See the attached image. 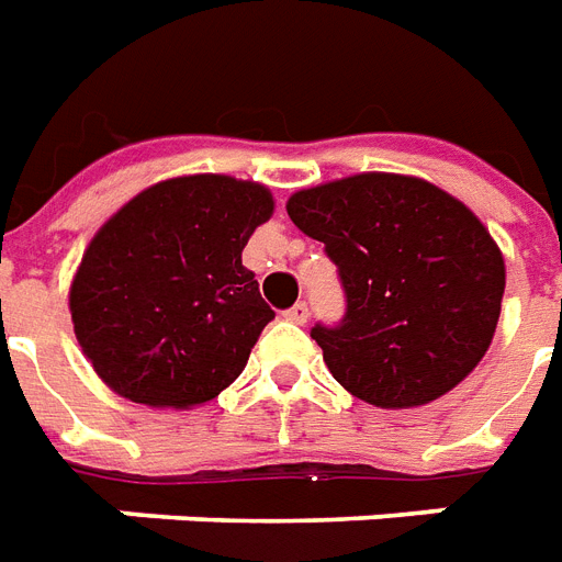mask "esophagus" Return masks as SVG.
Returning <instances> with one entry per match:
<instances>
[{
  "mask_svg": "<svg viewBox=\"0 0 562 562\" xmlns=\"http://www.w3.org/2000/svg\"><path fill=\"white\" fill-rule=\"evenodd\" d=\"M307 314H311V311H307L305 302H296V305L290 307V311H284V319H290V323H296V326H305Z\"/></svg>",
  "mask_w": 562,
  "mask_h": 562,
  "instance_id": "1",
  "label": "esophagus"
}]
</instances>
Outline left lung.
Segmentation results:
<instances>
[{
	"mask_svg": "<svg viewBox=\"0 0 562 562\" xmlns=\"http://www.w3.org/2000/svg\"><path fill=\"white\" fill-rule=\"evenodd\" d=\"M293 225L337 266L346 314L311 328L331 376L379 408L432 403L495 337L506 269L462 201L420 177L367 175L302 189Z\"/></svg>",
	"mask_w": 562,
	"mask_h": 562,
	"instance_id": "obj_1",
	"label": "left lung"
}]
</instances>
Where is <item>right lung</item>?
I'll list each match as a JSON object with an SVG mask.
<instances>
[{"label":"right lung","mask_w":562,"mask_h":562,"mask_svg":"<svg viewBox=\"0 0 562 562\" xmlns=\"http://www.w3.org/2000/svg\"><path fill=\"white\" fill-rule=\"evenodd\" d=\"M269 189L225 175L162 180L91 239L70 284L76 340L115 394L154 408L213 400L276 316L243 248Z\"/></svg>","instance_id":"1"}]
</instances>
